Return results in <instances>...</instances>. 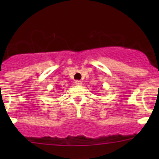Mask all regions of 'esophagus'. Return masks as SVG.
Here are the masks:
<instances>
[{
    "label": "esophagus",
    "instance_id": "34e87169",
    "mask_svg": "<svg viewBox=\"0 0 159 159\" xmlns=\"http://www.w3.org/2000/svg\"><path fill=\"white\" fill-rule=\"evenodd\" d=\"M75 83H76L77 85H78V86H81V84H82V82H81V81H79V80H77V81H75Z\"/></svg>",
    "mask_w": 159,
    "mask_h": 159
}]
</instances>
